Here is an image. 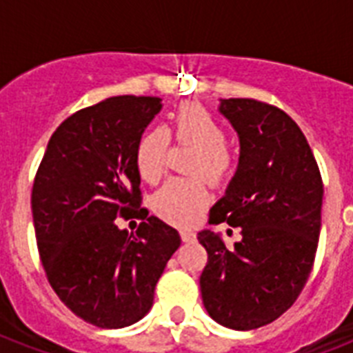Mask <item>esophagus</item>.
Wrapping results in <instances>:
<instances>
[{
	"instance_id": "34e87169",
	"label": "esophagus",
	"mask_w": 353,
	"mask_h": 353,
	"mask_svg": "<svg viewBox=\"0 0 353 353\" xmlns=\"http://www.w3.org/2000/svg\"><path fill=\"white\" fill-rule=\"evenodd\" d=\"M179 234H181L183 241H194V240H196V232L190 231V229H181V231H179Z\"/></svg>"
}]
</instances>
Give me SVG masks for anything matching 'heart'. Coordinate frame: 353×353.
Returning a JSON list of instances; mask_svg holds the SVG:
<instances>
[{
  "label": "heart",
  "mask_w": 353,
  "mask_h": 353,
  "mask_svg": "<svg viewBox=\"0 0 353 353\" xmlns=\"http://www.w3.org/2000/svg\"><path fill=\"white\" fill-rule=\"evenodd\" d=\"M172 135L177 141L196 144L194 174H205L210 181L221 183L232 170L234 159L225 146L227 132L223 124L201 104H183L172 113ZM168 150L165 128H150L135 146V168L144 181L155 183L163 176ZM210 199V187L203 176L172 177L154 194V210L166 221L188 225L205 209Z\"/></svg>",
  "instance_id": "obj_1"
}]
</instances>
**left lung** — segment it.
Returning <instances> with one entry per match:
<instances>
[{"label":"left lung","instance_id":"left-lung-1","mask_svg":"<svg viewBox=\"0 0 353 353\" xmlns=\"http://www.w3.org/2000/svg\"><path fill=\"white\" fill-rule=\"evenodd\" d=\"M220 113L240 137V159L209 223L240 227L241 240L227 247L220 234L199 232L209 254L199 288L210 317L243 332L273 323L304 290L317 252L324 188L304 133L280 108L227 99Z\"/></svg>","mask_w":353,"mask_h":353}]
</instances>
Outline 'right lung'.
I'll return each mask as SVG.
<instances>
[{"instance_id": "obj_1", "label": "right lung", "mask_w": 353, "mask_h": 353, "mask_svg": "<svg viewBox=\"0 0 353 353\" xmlns=\"http://www.w3.org/2000/svg\"><path fill=\"white\" fill-rule=\"evenodd\" d=\"M159 97H112L57 128L36 172L30 207L47 280L85 323L124 328L154 304L179 232L141 209L135 146ZM143 220L128 235L119 217Z\"/></svg>"}]
</instances>
